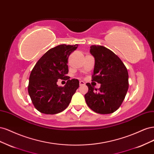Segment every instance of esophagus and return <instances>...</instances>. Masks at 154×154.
I'll return each mask as SVG.
<instances>
[{
	"instance_id": "34e87169",
	"label": "esophagus",
	"mask_w": 154,
	"mask_h": 154,
	"mask_svg": "<svg viewBox=\"0 0 154 154\" xmlns=\"http://www.w3.org/2000/svg\"><path fill=\"white\" fill-rule=\"evenodd\" d=\"M85 85V82L83 81H80V85L82 86V85Z\"/></svg>"
}]
</instances>
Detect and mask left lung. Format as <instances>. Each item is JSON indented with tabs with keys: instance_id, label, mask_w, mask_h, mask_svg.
Returning <instances> with one entry per match:
<instances>
[{
	"instance_id": "obj_1",
	"label": "left lung",
	"mask_w": 154,
	"mask_h": 154,
	"mask_svg": "<svg viewBox=\"0 0 154 154\" xmlns=\"http://www.w3.org/2000/svg\"><path fill=\"white\" fill-rule=\"evenodd\" d=\"M90 53L95 59L92 81L100 83L101 87L97 89L87 83L86 103L96 113H113L119 108L127 94V69L117 55L104 46L91 45Z\"/></svg>"
}]
</instances>
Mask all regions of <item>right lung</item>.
<instances>
[{
    "label": "right lung",
    "instance_id": "obj_1",
    "mask_svg": "<svg viewBox=\"0 0 154 154\" xmlns=\"http://www.w3.org/2000/svg\"><path fill=\"white\" fill-rule=\"evenodd\" d=\"M78 45H59L42 57L31 71L28 92L36 109L45 114L61 112L69 106L79 87L77 79L69 80L67 63L69 55ZM59 79L67 80L63 87L57 85Z\"/></svg>",
    "mask_w": 154,
    "mask_h": 154
}]
</instances>
